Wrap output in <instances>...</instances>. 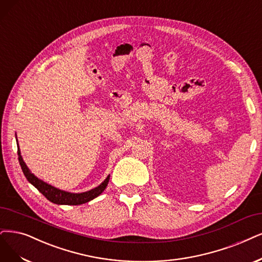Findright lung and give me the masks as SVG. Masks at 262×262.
<instances>
[{"instance_id":"obj_1","label":"right lung","mask_w":262,"mask_h":262,"mask_svg":"<svg viewBox=\"0 0 262 262\" xmlns=\"http://www.w3.org/2000/svg\"><path fill=\"white\" fill-rule=\"evenodd\" d=\"M17 152H18L19 164H20L21 169L24 171V175L26 176L28 181L30 182L31 185H33L38 191H40L48 201H51L52 203H55V204H58V205H81V204H84V203L90 202V201L94 200L95 198L100 195L103 192V190L106 188V186H108V182L110 179L109 176L106 177V179L101 183L100 186H98L91 191L83 192V193H69L66 191H61L55 187H52L51 185H48V183L40 180L38 178H36L27 167L26 163L24 162V160L21 158L19 147H18Z\"/></svg>"}]
</instances>
